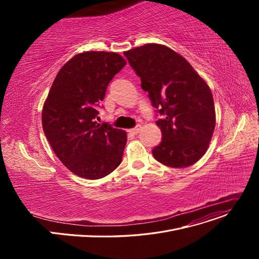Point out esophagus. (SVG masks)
Returning a JSON list of instances; mask_svg holds the SVG:
<instances>
[{"label":"esophagus","instance_id":"obj_1","mask_svg":"<svg viewBox=\"0 0 259 259\" xmlns=\"http://www.w3.org/2000/svg\"><path fill=\"white\" fill-rule=\"evenodd\" d=\"M141 130H142V126H141V125H137L134 128L130 129L129 132H131V133H133V134H138Z\"/></svg>","mask_w":259,"mask_h":259}]
</instances>
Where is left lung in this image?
<instances>
[{
  "instance_id": "obj_1",
  "label": "left lung",
  "mask_w": 259,
  "mask_h": 259,
  "mask_svg": "<svg viewBox=\"0 0 259 259\" xmlns=\"http://www.w3.org/2000/svg\"><path fill=\"white\" fill-rule=\"evenodd\" d=\"M148 92L162 140L154 158L172 168L191 166L206 153L215 128L212 92L189 62L167 46L146 44L124 52Z\"/></svg>"
}]
</instances>
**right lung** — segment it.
Wrapping results in <instances>:
<instances>
[{"mask_svg": "<svg viewBox=\"0 0 259 259\" xmlns=\"http://www.w3.org/2000/svg\"><path fill=\"white\" fill-rule=\"evenodd\" d=\"M125 65L115 52L76 54L61 68L45 101L46 138L63 164L80 178L102 179L121 161L126 132L95 118L108 84Z\"/></svg>", "mask_w": 259, "mask_h": 259, "instance_id": "obj_1", "label": "right lung"}]
</instances>
